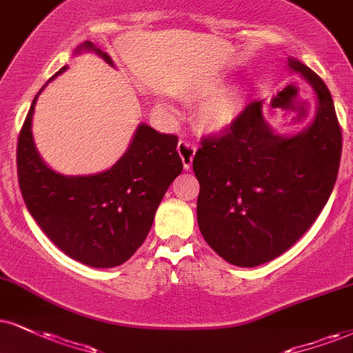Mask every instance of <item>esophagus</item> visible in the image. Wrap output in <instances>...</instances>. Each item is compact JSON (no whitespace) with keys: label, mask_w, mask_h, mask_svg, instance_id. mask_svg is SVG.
I'll use <instances>...</instances> for the list:
<instances>
[{"label":"esophagus","mask_w":353,"mask_h":353,"mask_svg":"<svg viewBox=\"0 0 353 353\" xmlns=\"http://www.w3.org/2000/svg\"><path fill=\"white\" fill-rule=\"evenodd\" d=\"M176 150L181 157V162H183L185 170H190L191 165H193L194 154H196V147H194L193 143L188 142V141H180V143H178V147H176Z\"/></svg>","instance_id":"1"}]
</instances>
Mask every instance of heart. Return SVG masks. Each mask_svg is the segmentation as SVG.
Masks as SVG:
<instances>
[{
	"instance_id": "obj_1",
	"label": "heart",
	"mask_w": 353,
	"mask_h": 353,
	"mask_svg": "<svg viewBox=\"0 0 353 353\" xmlns=\"http://www.w3.org/2000/svg\"><path fill=\"white\" fill-rule=\"evenodd\" d=\"M162 111H168L170 106L167 103L159 104ZM239 111V101L232 94H221V97L212 98L206 101L199 110V124L204 130L212 134H224L236 124Z\"/></svg>"
}]
</instances>
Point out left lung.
Returning a JSON list of instances; mask_svg holds the SVG:
<instances>
[{"label":"left lung","mask_w":353,"mask_h":353,"mask_svg":"<svg viewBox=\"0 0 353 353\" xmlns=\"http://www.w3.org/2000/svg\"><path fill=\"white\" fill-rule=\"evenodd\" d=\"M316 99L314 116L278 134L254 101L223 137L204 139L193 159L199 181L198 225L208 245L236 267H259L285 254L321 214L337 180L342 132L327 86L290 57Z\"/></svg>","instance_id":"1"}]
</instances>
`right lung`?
<instances>
[{"instance_id":"add662e5","label":"right lung","mask_w":353,"mask_h":353,"mask_svg":"<svg viewBox=\"0 0 353 353\" xmlns=\"http://www.w3.org/2000/svg\"><path fill=\"white\" fill-rule=\"evenodd\" d=\"M94 52L114 67L111 57L85 41L73 55ZM60 68L49 81L67 70ZM30 104L17 141V176L24 203L46 236L63 254L93 268H112L136 254L154 223L172 181L183 170L178 137L141 123L128 150L108 170L93 175H63L42 160L32 136L36 103Z\"/></svg>"}]
</instances>
